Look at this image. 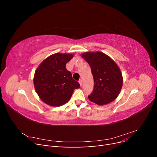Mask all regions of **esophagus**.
Instances as JSON below:
<instances>
[{
  "mask_svg": "<svg viewBox=\"0 0 157 157\" xmlns=\"http://www.w3.org/2000/svg\"><path fill=\"white\" fill-rule=\"evenodd\" d=\"M78 82H79V83H80V86H82V80L81 79H80Z\"/></svg>",
  "mask_w": 157,
  "mask_h": 157,
  "instance_id": "1",
  "label": "esophagus"
}]
</instances>
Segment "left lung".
Listing matches in <instances>:
<instances>
[{
    "instance_id": "8db88e82",
    "label": "left lung",
    "mask_w": 157,
    "mask_h": 157,
    "mask_svg": "<svg viewBox=\"0 0 157 157\" xmlns=\"http://www.w3.org/2000/svg\"><path fill=\"white\" fill-rule=\"evenodd\" d=\"M82 57L91 67L94 78V89L88 99L100 105L111 103L117 98L122 86L120 69L102 52H86Z\"/></svg>"
}]
</instances>
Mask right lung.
<instances>
[{
  "instance_id": "1",
  "label": "right lung",
  "mask_w": 157,
  "mask_h": 157,
  "mask_svg": "<svg viewBox=\"0 0 157 157\" xmlns=\"http://www.w3.org/2000/svg\"><path fill=\"white\" fill-rule=\"evenodd\" d=\"M72 54L57 53L47 58L35 71L34 85L37 94L45 103L58 107L67 103L80 84L65 67Z\"/></svg>"
}]
</instances>
